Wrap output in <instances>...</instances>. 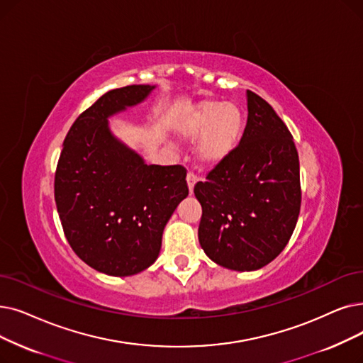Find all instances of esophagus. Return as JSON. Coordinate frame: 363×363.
I'll return each mask as SVG.
<instances>
[{
	"mask_svg": "<svg viewBox=\"0 0 363 363\" xmlns=\"http://www.w3.org/2000/svg\"><path fill=\"white\" fill-rule=\"evenodd\" d=\"M196 182H197V177L194 175V173H188L186 175V185H188V190H190V194H193V191H194V185H196Z\"/></svg>",
	"mask_w": 363,
	"mask_h": 363,
	"instance_id": "34e87169",
	"label": "esophagus"
}]
</instances>
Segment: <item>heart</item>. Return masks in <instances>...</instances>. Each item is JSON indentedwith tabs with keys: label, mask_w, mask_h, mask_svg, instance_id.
Instances as JSON below:
<instances>
[{
	"label": "heart",
	"mask_w": 363,
	"mask_h": 363,
	"mask_svg": "<svg viewBox=\"0 0 363 363\" xmlns=\"http://www.w3.org/2000/svg\"><path fill=\"white\" fill-rule=\"evenodd\" d=\"M245 130L239 104L201 101L179 116L175 132L184 140H196L194 155L203 167H216L235 152Z\"/></svg>",
	"instance_id": "heart-1"
}]
</instances>
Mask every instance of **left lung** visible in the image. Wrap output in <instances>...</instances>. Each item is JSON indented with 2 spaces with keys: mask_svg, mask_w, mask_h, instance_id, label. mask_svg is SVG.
I'll return each mask as SVG.
<instances>
[{
  "mask_svg": "<svg viewBox=\"0 0 363 363\" xmlns=\"http://www.w3.org/2000/svg\"><path fill=\"white\" fill-rule=\"evenodd\" d=\"M242 143L194 194L201 204L199 242L213 262L255 272L272 262L295 230L301 186L291 132L270 104L246 90Z\"/></svg>",
  "mask_w": 363,
  "mask_h": 363,
  "instance_id": "obj_1",
  "label": "left lung"
}]
</instances>
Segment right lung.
<instances>
[{"mask_svg": "<svg viewBox=\"0 0 363 363\" xmlns=\"http://www.w3.org/2000/svg\"><path fill=\"white\" fill-rule=\"evenodd\" d=\"M155 86L109 90L65 138L55 200L72 250L99 273L125 277L159 258L167 220L188 196L182 166L147 164L116 136L109 118L143 104Z\"/></svg>", "mask_w": 363, "mask_h": 363, "instance_id": "1", "label": "right lung"}]
</instances>
